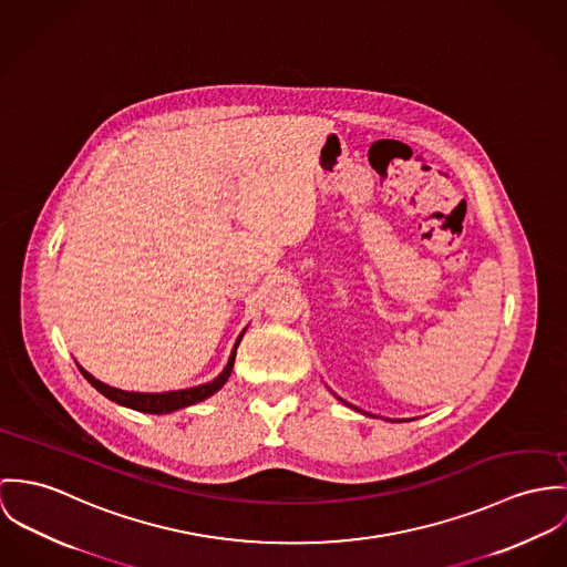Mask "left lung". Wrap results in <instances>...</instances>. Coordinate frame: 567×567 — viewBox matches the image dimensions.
<instances>
[{
    "label": "left lung",
    "instance_id": "left-lung-1",
    "mask_svg": "<svg viewBox=\"0 0 567 567\" xmlns=\"http://www.w3.org/2000/svg\"><path fill=\"white\" fill-rule=\"evenodd\" d=\"M339 400H341V398H339ZM341 402H343V400H341ZM343 404H348V402H343ZM348 406H352V404H348ZM352 409H354V406H352Z\"/></svg>",
    "mask_w": 567,
    "mask_h": 567
}]
</instances>
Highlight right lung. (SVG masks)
I'll return each mask as SVG.
<instances>
[{
	"label": "right lung",
	"instance_id": "right-lung-1",
	"mask_svg": "<svg viewBox=\"0 0 567 567\" xmlns=\"http://www.w3.org/2000/svg\"><path fill=\"white\" fill-rule=\"evenodd\" d=\"M246 334V328L241 330V334L237 337L235 341V348L230 352V359L224 368V372L204 384H197V386H189V389H178V391H163V393H141V391H124V389H117V386H111L102 380H97L95 377H91L82 365H78V370L82 372V377L86 378L102 395H106L109 400L132 409V411H141V413H152V415H165V413H174L178 409H185L190 404H197L206 398H210L213 393H217L226 380L233 374V365H235V357H237V348L241 343Z\"/></svg>",
	"mask_w": 567,
	"mask_h": 567
}]
</instances>
